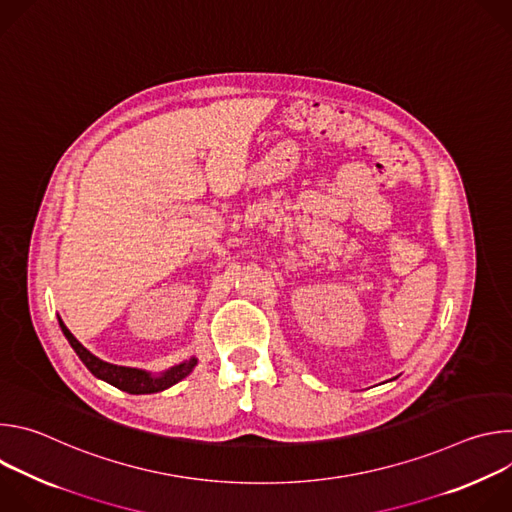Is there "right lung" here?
<instances>
[{
	"label": "right lung",
	"instance_id": "obj_1",
	"mask_svg": "<svg viewBox=\"0 0 512 512\" xmlns=\"http://www.w3.org/2000/svg\"><path fill=\"white\" fill-rule=\"evenodd\" d=\"M58 324L62 328V334L66 336V340L70 342L72 350L79 354V358L83 360L85 367L97 377L103 379L105 383L131 393V395H148V393H158L164 391L172 385H176L178 381H182L184 377H188L192 373V369L196 367V358L192 356L190 360L178 364V367H172L170 371L162 373V375H152L148 371L141 369H131V367H117V364L105 362L101 358H97L95 354H91L75 336L70 334V330L64 326V322L58 318Z\"/></svg>",
	"mask_w": 512,
	"mask_h": 512
}]
</instances>
